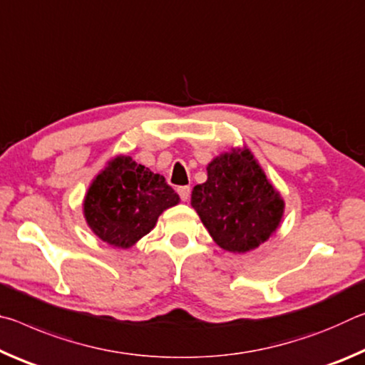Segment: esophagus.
<instances>
[{
    "mask_svg": "<svg viewBox=\"0 0 365 365\" xmlns=\"http://www.w3.org/2000/svg\"><path fill=\"white\" fill-rule=\"evenodd\" d=\"M177 191H178V195H180V200L182 201H188L190 200V191H191L190 187H178Z\"/></svg>",
    "mask_w": 365,
    "mask_h": 365,
    "instance_id": "1",
    "label": "esophagus"
}]
</instances>
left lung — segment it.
<instances>
[{
  "instance_id": "obj_1",
  "label": "left lung",
  "mask_w": 365,
  "mask_h": 365,
  "mask_svg": "<svg viewBox=\"0 0 365 365\" xmlns=\"http://www.w3.org/2000/svg\"><path fill=\"white\" fill-rule=\"evenodd\" d=\"M191 206L222 250L248 252L279 228L285 202L250 150H232L207 164V180Z\"/></svg>"
}]
</instances>
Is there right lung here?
Masks as SVG:
<instances>
[{
  "mask_svg": "<svg viewBox=\"0 0 365 365\" xmlns=\"http://www.w3.org/2000/svg\"><path fill=\"white\" fill-rule=\"evenodd\" d=\"M180 197L165 178L128 156L110 159L91 182L83 215L98 238L115 248H130L156 225Z\"/></svg>",
  "mask_w": 365,
  "mask_h": 365,
  "instance_id": "right-lung-1",
  "label": "right lung"
}]
</instances>
